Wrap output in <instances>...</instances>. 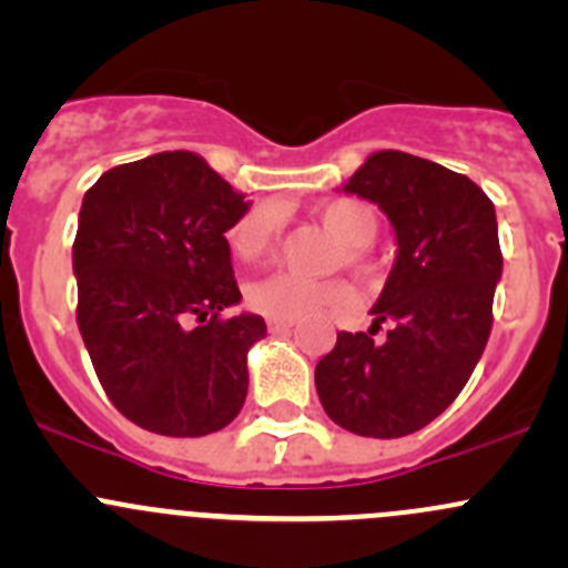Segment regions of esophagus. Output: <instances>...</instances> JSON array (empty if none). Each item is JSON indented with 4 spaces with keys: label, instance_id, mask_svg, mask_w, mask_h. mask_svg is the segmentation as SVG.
<instances>
[{
    "label": "esophagus",
    "instance_id": "1",
    "mask_svg": "<svg viewBox=\"0 0 568 568\" xmlns=\"http://www.w3.org/2000/svg\"><path fill=\"white\" fill-rule=\"evenodd\" d=\"M266 324L272 332H285L294 326V318H266Z\"/></svg>",
    "mask_w": 568,
    "mask_h": 568
}]
</instances>
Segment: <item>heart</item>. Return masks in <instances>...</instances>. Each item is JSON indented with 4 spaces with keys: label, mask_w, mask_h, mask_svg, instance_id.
Wrapping results in <instances>:
<instances>
[{
    "label": "heart",
    "mask_w": 568,
    "mask_h": 568,
    "mask_svg": "<svg viewBox=\"0 0 568 568\" xmlns=\"http://www.w3.org/2000/svg\"><path fill=\"white\" fill-rule=\"evenodd\" d=\"M318 220L326 231L346 244V261L354 268H365V252L379 236V214L363 200H329L318 209ZM280 211L274 205H257L247 211L227 231V244L239 261H261L277 244ZM348 285L329 277H305L296 272H274L247 285L252 311L268 318H302L324 307H341L348 302Z\"/></svg>",
    "instance_id": "obj_1"
}]
</instances>
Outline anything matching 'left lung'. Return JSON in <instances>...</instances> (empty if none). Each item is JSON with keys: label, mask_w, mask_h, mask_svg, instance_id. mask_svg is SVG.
<instances>
[{"label": "left lung", "mask_w": 568, "mask_h": 568, "mask_svg": "<svg viewBox=\"0 0 568 568\" xmlns=\"http://www.w3.org/2000/svg\"><path fill=\"white\" fill-rule=\"evenodd\" d=\"M343 192L385 211L398 252L374 324L337 332L316 390L346 432L406 437L454 404L489 341L503 274L495 205L467 175L404 151L371 153ZM382 323L388 335L376 342Z\"/></svg>", "instance_id": "8db88e82"}]
</instances>
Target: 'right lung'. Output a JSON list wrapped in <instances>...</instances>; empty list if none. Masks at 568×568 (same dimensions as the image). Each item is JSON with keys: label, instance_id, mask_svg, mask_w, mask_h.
<instances>
[{"label": "right lung", "instance_id": "right-lung-1", "mask_svg": "<svg viewBox=\"0 0 568 568\" xmlns=\"http://www.w3.org/2000/svg\"><path fill=\"white\" fill-rule=\"evenodd\" d=\"M250 200L197 153L164 151L88 189L73 242L77 321L109 400L164 437L225 428L247 398V352L266 335L242 302L225 233Z\"/></svg>", "mask_w": 568, "mask_h": 568}]
</instances>
